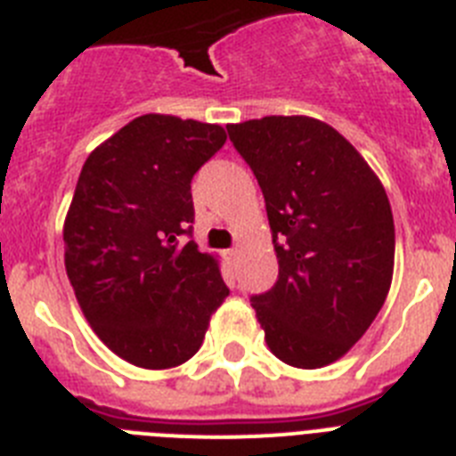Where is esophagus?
<instances>
[{"label":"esophagus","instance_id":"obj_1","mask_svg":"<svg viewBox=\"0 0 456 456\" xmlns=\"http://www.w3.org/2000/svg\"><path fill=\"white\" fill-rule=\"evenodd\" d=\"M237 256H240V251L237 248H228V251H224V257L228 260V263L235 265L237 263Z\"/></svg>","mask_w":456,"mask_h":456}]
</instances>
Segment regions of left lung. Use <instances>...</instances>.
Segmentation results:
<instances>
[{"instance_id": "left-lung-1", "label": "left lung", "mask_w": 456, "mask_h": 456, "mask_svg": "<svg viewBox=\"0 0 456 456\" xmlns=\"http://www.w3.org/2000/svg\"><path fill=\"white\" fill-rule=\"evenodd\" d=\"M267 205L278 281L251 305L283 363L315 370L361 340L393 281L388 196L356 148L308 116L228 125Z\"/></svg>"}]
</instances>
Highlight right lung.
<instances>
[{
  "label": "right lung",
  "instance_id": "right-lung-1",
  "mask_svg": "<svg viewBox=\"0 0 456 456\" xmlns=\"http://www.w3.org/2000/svg\"><path fill=\"white\" fill-rule=\"evenodd\" d=\"M224 143L221 125L146 114L84 162L63 224L66 272L93 331L127 363L183 365L231 292L191 240V178Z\"/></svg>",
  "mask_w": 456,
  "mask_h": 456
}]
</instances>
